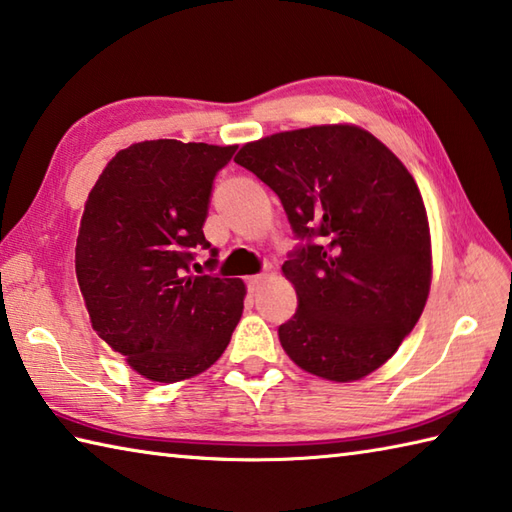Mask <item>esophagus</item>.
<instances>
[{"instance_id":"1","label":"esophagus","mask_w":512,"mask_h":512,"mask_svg":"<svg viewBox=\"0 0 512 512\" xmlns=\"http://www.w3.org/2000/svg\"><path fill=\"white\" fill-rule=\"evenodd\" d=\"M266 282V275H253V277H248V288H250V293H257L259 288H262V284Z\"/></svg>"}]
</instances>
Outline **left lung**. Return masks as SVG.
<instances>
[{"label":"left lung","instance_id":"left-lung-1","mask_svg":"<svg viewBox=\"0 0 512 512\" xmlns=\"http://www.w3.org/2000/svg\"><path fill=\"white\" fill-rule=\"evenodd\" d=\"M235 162L275 190L308 239L282 266L299 299L279 326L286 355L342 384L386 364L433 279L426 206L402 159L355 124H322L248 142Z\"/></svg>","mask_w":512,"mask_h":512}]
</instances>
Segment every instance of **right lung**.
I'll use <instances>...</instances> for the list:
<instances>
[{"label": "right lung", "instance_id": "1", "mask_svg": "<svg viewBox=\"0 0 512 512\" xmlns=\"http://www.w3.org/2000/svg\"><path fill=\"white\" fill-rule=\"evenodd\" d=\"M235 148L130 144L106 164L84 204L75 273L90 326L150 382L204 373L242 317V279L188 273L193 248H210L202 230L210 190Z\"/></svg>", "mask_w": 512, "mask_h": 512}]
</instances>
